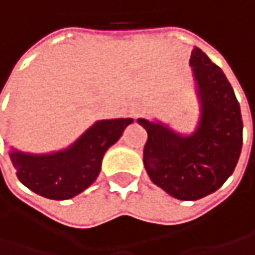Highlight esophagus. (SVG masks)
<instances>
[{
	"instance_id": "34e87169",
	"label": "esophagus",
	"mask_w": 255,
	"mask_h": 255,
	"mask_svg": "<svg viewBox=\"0 0 255 255\" xmlns=\"http://www.w3.org/2000/svg\"><path fill=\"white\" fill-rule=\"evenodd\" d=\"M140 109H142V106H140V103L139 102H133L129 105V113H130L132 116H137L139 112H140Z\"/></svg>"
}]
</instances>
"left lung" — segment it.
Listing matches in <instances>:
<instances>
[{
  "mask_svg": "<svg viewBox=\"0 0 255 255\" xmlns=\"http://www.w3.org/2000/svg\"><path fill=\"white\" fill-rule=\"evenodd\" d=\"M190 66L200 101L196 130L184 136L162 122L137 119L147 132L143 163L150 180L179 200H199L220 189L243 146L240 103L224 72L199 48L191 51Z\"/></svg>",
  "mask_w": 255,
  "mask_h": 255,
  "instance_id": "1",
  "label": "left lung"
}]
</instances>
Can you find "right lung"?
<instances>
[{"mask_svg":"<svg viewBox=\"0 0 255 255\" xmlns=\"http://www.w3.org/2000/svg\"><path fill=\"white\" fill-rule=\"evenodd\" d=\"M133 119L119 118L98 121L64 150L46 154H32L11 149L9 159L16 177L36 194L68 200L88 189L96 180L103 154L119 140Z\"/></svg>","mask_w":255,"mask_h":255,"instance_id":"right-lung-1","label":"right lung"}]
</instances>
